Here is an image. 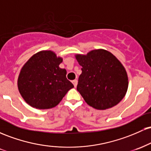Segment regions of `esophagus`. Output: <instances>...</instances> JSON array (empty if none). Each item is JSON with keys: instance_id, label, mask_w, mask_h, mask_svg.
Listing matches in <instances>:
<instances>
[{"instance_id": "1", "label": "esophagus", "mask_w": 151, "mask_h": 151, "mask_svg": "<svg viewBox=\"0 0 151 151\" xmlns=\"http://www.w3.org/2000/svg\"><path fill=\"white\" fill-rule=\"evenodd\" d=\"M77 82H78V81L77 80V79H74V81H72V83H73L74 87H76V86H77Z\"/></svg>"}]
</instances>
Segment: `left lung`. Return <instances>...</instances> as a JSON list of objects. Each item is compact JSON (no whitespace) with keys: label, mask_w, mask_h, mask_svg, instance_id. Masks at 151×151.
Here are the masks:
<instances>
[{"label":"left lung","mask_w":151,"mask_h":151,"mask_svg":"<svg viewBox=\"0 0 151 151\" xmlns=\"http://www.w3.org/2000/svg\"><path fill=\"white\" fill-rule=\"evenodd\" d=\"M82 67L77 89L88 105L98 110L114 106L125 96L129 86L126 71L110 52L93 50L75 55Z\"/></svg>","instance_id":"1"}]
</instances>
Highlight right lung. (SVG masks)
Returning <instances> with one entry per match:
<instances>
[{
  "instance_id": "obj_1",
  "label": "right lung",
  "mask_w": 151,
  "mask_h": 151,
  "mask_svg": "<svg viewBox=\"0 0 151 151\" xmlns=\"http://www.w3.org/2000/svg\"><path fill=\"white\" fill-rule=\"evenodd\" d=\"M62 58L51 50L35 54L22 67L18 79L19 92L30 106L48 109L56 106L74 85L59 65Z\"/></svg>"
}]
</instances>
